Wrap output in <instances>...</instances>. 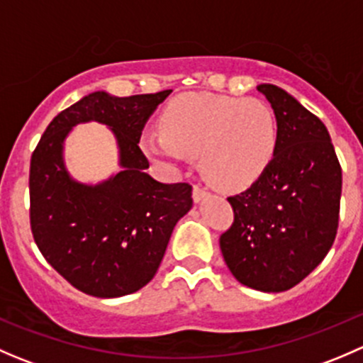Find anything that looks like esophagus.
I'll list each match as a JSON object with an SVG mask.
<instances>
[{"label": "esophagus", "instance_id": "34e87169", "mask_svg": "<svg viewBox=\"0 0 363 363\" xmlns=\"http://www.w3.org/2000/svg\"><path fill=\"white\" fill-rule=\"evenodd\" d=\"M207 196H208V193L205 191L203 188H200V186H196V184L193 186V200H195L196 203H200L203 199H207Z\"/></svg>", "mask_w": 363, "mask_h": 363}]
</instances>
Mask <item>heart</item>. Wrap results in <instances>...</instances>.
Segmentation results:
<instances>
[{"label": "heart", "mask_w": 363, "mask_h": 363, "mask_svg": "<svg viewBox=\"0 0 363 363\" xmlns=\"http://www.w3.org/2000/svg\"><path fill=\"white\" fill-rule=\"evenodd\" d=\"M161 128L147 130L140 147L149 158L177 167L199 156L200 174L219 191H244L276 158L279 128L262 100L186 93L164 107Z\"/></svg>", "instance_id": "1"}]
</instances>
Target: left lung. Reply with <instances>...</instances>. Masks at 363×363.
Returning <instances> with one entry per match:
<instances>
[{"instance_id": "1", "label": "left lung", "mask_w": 363, "mask_h": 363, "mask_svg": "<svg viewBox=\"0 0 363 363\" xmlns=\"http://www.w3.org/2000/svg\"><path fill=\"white\" fill-rule=\"evenodd\" d=\"M276 113L279 144L269 170L230 196L233 225L219 239L239 283L279 294L309 276L330 251L339 225L342 170L327 126L291 94L259 84Z\"/></svg>"}]
</instances>
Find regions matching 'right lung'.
<instances>
[{"mask_svg": "<svg viewBox=\"0 0 363 363\" xmlns=\"http://www.w3.org/2000/svg\"><path fill=\"white\" fill-rule=\"evenodd\" d=\"M170 93L87 94L54 117L33 152V239L43 258L84 294L116 298L144 288L158 272L174 226L193 207L191 186L152 179L138 147L145 123ZM89 120L111 128L123 168L100 185L72 179L62 160L71 128Z\"/></svg>", "mask_w": 363, "mask_h": 363, "instance_id": "obj_1", "label": "right lung"}]
</instances>
